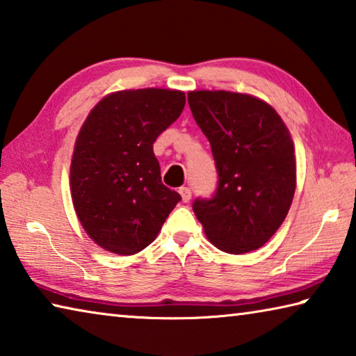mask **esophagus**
Masks as SVG:
<instances>
[{
  "label": "esophagus",
  "mask_w": 356,
  "mask_h": 356,
  "mask_svg": "<svg viewBox=\"0 0 356 356\" xmlns=\"http://www.w3.org/2000/svg\"><path fill=\"white\" fill-rule=\"evenodd\" d=\"M179 193H180V196H182V201H184V202H188V201L191 200V190H190V186H182V188L179 190Z\"/></svg>",
  "instance_id": "obj_1"
}]
</instances>
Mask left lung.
<instances>
[{
    "mask_svg": "<svg viewBox=\"0 0 356 356\" xmlns=\"http://www.w3.org/2000/svg\"><path fill=\"white\" fill-rule=\"evenodd\" d=\"M193 118L207 136L218 182L193 212L216 248L242 254L278 231L295 193V155L289 130L272 106L246 94L195 91Z\"/></svg>",
    "mask_w": 356,
    "mask_h": 356,
    "instance_id": "8db88e82",
    "label": "left lung"
}]
</instances>
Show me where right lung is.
<instances>
[{"instance_id": "1", "label": "right lung", "mask_w": 356, "mask_h": 356, "mask_svg": "<svg viewBox=\"0 0 356 356\" xmlns=\"http://www.w3.org/2000/svg\"><path fill=\"white\" fill-rule=\"evenodd\" d=\"M184 106L180 91H120L84 120L70 165L72 200L84 231L104 250L140 252L182 200L161 182L154 143Z\"/></svg>"}]
</instances>
